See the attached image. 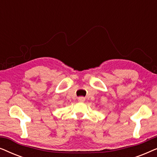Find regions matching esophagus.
<instances>
[{"label":"esophagus","mask_w":157,"mask_h":157,"mask_svg":"<svg viewBox=\"0 0 157 157\" xmlns=\"http://www.w3.org/2000/svg\"><path fill=\"white\" fill-rule=\"evenodd\" d=\"M78 101H80V102H83L85 101V98L83 97V96H80V97H78Z\"/></svg>","instance_id":"obj_1"}]
</instances>
